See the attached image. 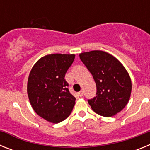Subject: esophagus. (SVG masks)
I'll return each mask as SVG.
<instances>
[{"label": "esophagus", "instance_id": "obj_1", "mask_svg": "<svg viewBox=\"0 0 150 150\" xmlns=\"http://www.w3.org/2000/svg\"><path fill=\"white\" fill-rule=\"evenodd\" d=\"M83 95V91H80L79 92H78V96L82 97Z\"/></svg>", "mask_w": 150, "mask_h": 150}]
</instances>
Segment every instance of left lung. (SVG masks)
Here are the masks:
<instances>
[{
  "label": "left lung",
  "mask_w": 150,
  "mask_h": 150,
  "mask_svg": "<svg viewBox=\"0 0 150 150\" xmlns=\"http://www.w3.org/2000/svg\"><path fill=\"white\" fill-rule=\"evenodd\" d=\"M79 58L96 83V96L88 100L94 112L111 117L122 110L132 93V80L122 64L100 50L83 52Z\"/></svg>",
  "instance_id": "1"
}]
</instances>
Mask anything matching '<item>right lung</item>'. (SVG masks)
I'll use <instances>...</instances> for the list:
<instances>
[{"label": "right lung", "mask_w": 150, "mask_h": 150, "mask_svg": "<svg viewBox=\"0 0 150 150\" xmlns=\"http://www.w3.org/2000/svg\"><path fill=\"white\" fill-rule=\"evenodd\" d=\"M74 59V54H50L40 59L30 70L27 85L30 105L50 122L66 120L75 105L76 98L64 79Z\"/></svg>", "instance_id": "add662e5"}]
</instances>
